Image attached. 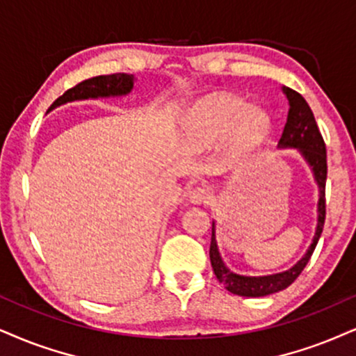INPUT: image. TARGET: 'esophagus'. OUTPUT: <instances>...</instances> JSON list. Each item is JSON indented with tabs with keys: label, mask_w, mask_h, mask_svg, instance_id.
Wrapping results in <instances>:
<instances>
[{
	"label": "esophagus",
	"mask_w": 356,
	"mask_h": 356,
	"mask_svg": "<svg viewBox=\"0 0 356 356\" xmlns=\"http://www.w3.org/2000/svg\"><path fill=\"white\" fill-rule=\"evenodd\" d=\"M209 200H211V191L204 186L195 188V190L190 193V203L191 204H203V203H208Z\"/></svg>",
	"instance_id": "obj_1"
}]
</instances>
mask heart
Listing matches in <instances>:
<instances>
[{
	"label": "heart",
	"mask_w": 356,
	"mask_h": 356,
	"mask_svg": "<svg viewBox=\"0 0 356 356\" xmlns=\"http://www.w3.org/2000/svg\"><path fill=\"white\" fill-rule=\"evenodd\" d=\"M270 129L267 113L249 107L243 99L222 95L200 104L188 117L191 142L208 148L227 137V150L232 155L252 152Z\"/></svg>",
	"instance_id": "obj_1"
}]
</instances>
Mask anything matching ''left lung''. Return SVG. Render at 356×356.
Segmentation results:
<instances>
[{
	"instance_id": "1",
	"label": "left lung",
	"mask_w": 356,
	"mask_h": 356,
	"mask_svg": "<svg viewBox=\"0 0 356 356\" xmlns=\"http://www.w3.org/2000/svg\"><path fill=\"white\" fill-rule=\"evenodd\" d=\"M285 99L289 100V113L287 122H285L284 131L280 135L277 148H296L304 158L312 171L315 183L318 188V203H317V226H315L314 239L310 243L304 256L296 262L292 267L282 272L267 275H243L232 272L222 261L221 252H219L216 241V221H213V236L211 248H209V259L218 280L225 284V287L231 293L241 297H266L270 293L280 292L287 289L293 280L300 275L304 267L312 257L320 236L323 231V222H325V181H327V152L325 143H323L322 135H320L317 122L309 104L302 97L299 92L282 87Z\"/></svg>"
}]
</instances>
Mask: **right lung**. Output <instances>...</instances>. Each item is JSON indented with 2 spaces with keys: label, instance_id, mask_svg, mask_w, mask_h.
Returning <instances> with one entry per match:
<instances>
[{
  "label": "right lung",
  "instance_id": "add662e5",
  "mask_svg": "<svg viewBox=\"0 0 356 356\" xmlns=\"http://www.w3.org/2000/svg\"><path fill=\"white\" fill-rule=\"evenodd\" d=\"M135 77L134 74H112V76H99L87 79L72 89L64 92L49 111L67 102L89 99H111V97H125L134 90Z\"/></svg>",
  "mask_w": 356,
  "mask_h": 356
}]
</instances>
